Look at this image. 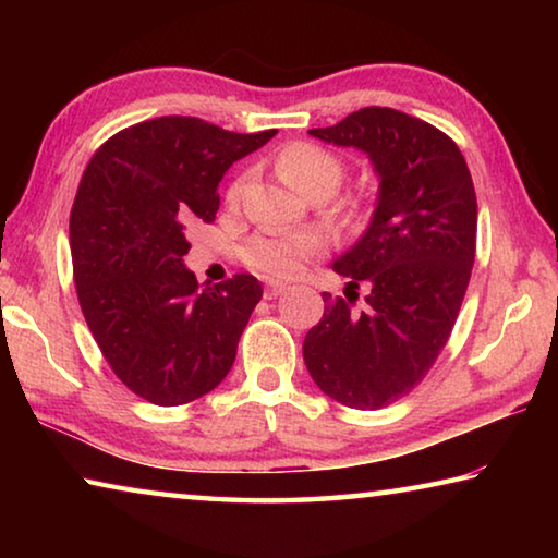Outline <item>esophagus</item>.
<instances>
[{"instance_id":"obj_1","label":"esophagus","mask_w":558,"mask_h":558,"mask_svg":"<svg viewBox=\"0 0 558 558\" xmlns=\"http://www.w3.org/2000/svg\"><path fill=\"white\" fill-rule=\"evenodd\" d=\"M288 286L286 282H276V280H270V282H266V290H263V295H266V300H272V298H278L282 290H286Z\"/></svg>"}]
</instances>
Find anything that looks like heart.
I'll list each match as a JSON object with an SVG mask.
<instances>
[{
	"label": "heart",
	"mask_w": 558,
	"mask_h": 558,
	"mask_svg": "<svg viewBox=\"0 0 558 558\" xmlns=\"http://www.w3.org/2000/svg\"><path fill=\"white\" fill-rule=\"evenodd\" d=\"M276 165L278 174L292 189H298V192L307 196L315 192L332 194L342 184L347 169L344 159L337 153L317 143H310V140H298V143L282 147ZM239 196L241 182H233L226 199L235 204ZM337 211L347 226L356 229L369 216L372 202L364 194H349L347 199L339 202ZM323 253L325 241L317 233H260L245 243L241 258L251 270H256L266 278H295L305 270L307 263H313Z\"/></svg>",
	"instance_id": "1"
}]
</instances>
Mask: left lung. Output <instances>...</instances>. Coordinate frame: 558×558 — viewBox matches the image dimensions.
<instances>
[{
    "instance_id": "1",
    "label": "left lung",
    "mask_w": 558,
    "mask_h": 558,
    "mask_svg": "<svg viewBox=\"0 0 558 558\" xmlns=\"http://www.w3.org/2000/svg\"><path fill=\"white\" fill-rule=\"evenodd\" d=\"M310 135L364 149L381 179L369 229L335 263L344 298L323 292V319L302 342L329 399L376 411L409 396L448 344L475 263V186L446 132L401 110L369 106Z\"/></svg>"
}]
</instances>
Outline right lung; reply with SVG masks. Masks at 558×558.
<instances>
[{
    "instance_id": "add662e5",
    "label": "right lung",
    "mask_w": 558,
    "mask_h": 558,
    "mask_svg": "<svg viewBox=\"0 0 558 558\" xmlns=\"http://www.w3.org/2000/svg\"><path fill=\"white\" fill-rule=\"evenodd\" d=\"M276 132L165 116L116 132L83 172L71 209L75 292L110 369L140 399L182 405L231 372L263 288L248 272L199 288L182 263L186 233L216 219L226 169Z\"/></svg>"
}]
</instances>
